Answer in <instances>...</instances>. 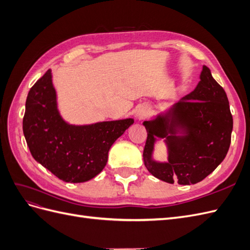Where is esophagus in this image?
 Masks as SVG:
<instances>
[{"instance_id": "34e87169", "label": "esophagus", "mask_w": 250, "mask_h": 250, "mask_svg": "<svg viewBox=\"0 0 250 250\" xmlns=\"http://www.w3.org/2000/svg\"><path fill=\"white\" fill-rule=\"evenodd\" d=\"M138 119H144L148 116V108L147 107H140L137 110V113H135Z\"/></svg>"}]
</instances>
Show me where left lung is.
I'll return each mask as SVG.
<instances>
[{
	"label": "left lung",
	"instance_id": "left-lung-1",
	"mask_svg": "<svg viewBox=\"0 0 250 250\" xmlns=\"http://www.w3.org/2000/svg\"><path fill=\"white\" fill-rule=\"evenodd\" d=\"M195 89L143 125L147 130L144 164L165 183L194 185L213 172L225 158L230 145L232 116L223 87L202 66ZM163 140L167 161L153 156L155 144Z\"/></svg>",
	"mask_w": 250,
	"mask_h": 250
}]
</instances>
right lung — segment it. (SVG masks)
<instances>
[{
  "instance_id": "right-lung-1",
  "label": "right lung",
  "mask_w": 250,
  "mask_h": 250,
  "mask_svg": "<svg viewBox=\"0 0 250 250\" xmlns=\"http://www.w3.org/2000/svg\"><path fill=\"white\" fill-rule=\"evenodd\" d=\"M134 122L131 118L76 125L60 115L57 92L48 70L30 89L22 119L34 160L65 183H84L105 167L108 151Z\"/></svg>"
}]
</instances>
